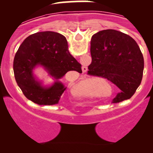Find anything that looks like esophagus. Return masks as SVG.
<instances>
[{"mask_svg":"<svg viewBox=\"0 0 153 153\" xmlns=\"http://www.w3.org/2000/svg\"><path fill=\"white\" fill-rule=\"evenodd\" d=\"M87 68L86 67H82V72H83V73H85V72L87 71Z\"/></svg>","mask_w":153,"mask_h":153,"instance_id":"esophagus-1","label":"esophagus"}]
</instances>
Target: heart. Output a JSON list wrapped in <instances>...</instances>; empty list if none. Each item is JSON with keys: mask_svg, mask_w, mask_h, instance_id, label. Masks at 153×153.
Masks as SVG:
<instances>
[{"mask_svg": "<svg viewBox=\"0 0 153 153\" xmlns=\"http://www.w3.org/2000/svg\"><path fill=\"white\" fill-rule=\"evenodd\" d=\"M97 83H101V81H99V82H97Z\"/></svg>", "mask_w": 153, "mask_h": 153, "instance_id": "heart-1", "label": "heart"}]
</instances>
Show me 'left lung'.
<instances>
[{
	"label": "left lung",
	"mask_w": 153,
	"mask_h": 153,
	"mask_svg": "<svg viewBox=\"0 0 153 153\" xmlns=\"http://www.w3.org/2000/svg\"><path fill=\"white\" fill-rule=\"evenodd\" d=\"M91 54L88 74L106 78L120 89L111 103L130 99L141 83L144 70L143 55L134 39L114 29L100 31L91 38Z\"/></svg>",
	"instance_id": "8db88e82"
}]
</instances>
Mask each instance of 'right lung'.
I'll use <instances>...</instances> for the list:
<instances>
[{
  "mask_svg": "<svg viewBox=\"0 0 153 153\" xmlns=\"http://www.w3.org/2000/svg\"><path fill=\"white\" fill-rule=\"evenodd\" d=\"M42 67L54 80L44 85L33 70ZM81 73V65L70 54L66 38L54 31H42L24 39L15 54L13 71L17 84L28 99L38 105L59 103L67 87L60 79L68 71Z\"/></svg>",
  "mask_w": 153,
  "mask_h": 153,
  "instance_id": "add662e5",
  "label": "right lung"
}]
</instances>
